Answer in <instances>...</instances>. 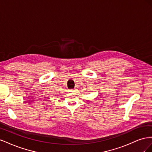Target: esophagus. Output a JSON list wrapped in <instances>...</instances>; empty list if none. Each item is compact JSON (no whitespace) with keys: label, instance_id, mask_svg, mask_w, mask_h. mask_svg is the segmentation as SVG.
Here are the masks:
<instances>
[{"label":"esophagus","instance_id":"34e87169","mask_svg":"<svg viewBox=\"0 0 152 152\" xmlns=\"http://www.w3.org/2000/svg\"><path fill=\"white\" fill-rule=\"evenodd\" d=\"M70 92H73V91H74V90H73V89H72V90H70Z\"/></svg>","mask_w":152,"mask_h":152}]
</instances>
